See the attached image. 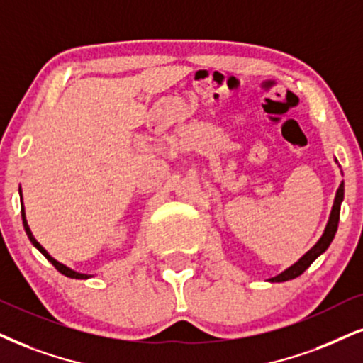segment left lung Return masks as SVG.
<instances>
[{"instance_id": "1", "label": "left lung", "mask_w": 363, "mask_h": 363, "mask_svg": "<svg viewBox=\"0 0 363 363\" xmlns=\"http://www.w3.org/2000/svg\"><path fill=\"white\" fill-rule=\"evenodd\" d=\"M342 200H343V183L338 186L337 190V196H335V202H333V208H332V213H330V220L326 223V229H325V234L321 235V239L316 242L313 247L308 250V252L303 256L301 259L296 264H293V266L288 267L284 272H281L279 276L276 277H271V283H283V281H289V279H294V277L301 276L303 272H305L308 267L311 266V262L315 261L316 257L320 256V254H323L326 249H328V245L332 244L333 237H335V232L338 229V218H340V205H342Z\"/></svg>"}]
</instances>
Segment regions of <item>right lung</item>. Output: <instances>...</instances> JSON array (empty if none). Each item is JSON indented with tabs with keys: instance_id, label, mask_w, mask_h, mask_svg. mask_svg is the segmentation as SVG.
I'll return each instance as SVG.
<instances>
[{
	"instance_id": "obj_1",
	"label": "right lung",
	"mask_w": 363,
	"mask_h": 363,
	"mask_svg": "<svg viewBox=\"0 0 363 363\" xmlns=\"http://www.w3.org/2000/svg\"><path fill=\"white\" fill-rule=\"evenodd\" d=\"M21 217H23V225H25V230H26V235H28V239H30V242L35 245V247H37L40 252L43 254L45 257L48 259V261H50L53 266H55V269L58 271V272H62V274L64 276H67V277H74V279H86V277H89L87 274H80V272H75V271H72V269H69V267L67 266H64V264H60L58 261H55V259H53L50 254L47 252V250H45L42 245H40L38 242H37V239H35L33 235H31V230H30V227H28V223H26V220H25V212L23 210H21Z\"/></svg>"
}]
</instances>
